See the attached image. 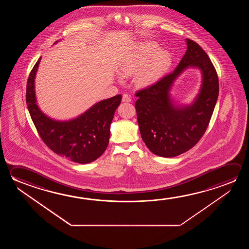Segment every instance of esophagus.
Listing matches in <instances>:
<instances>
[{"label": "esophagus", "instance_id": "34e87169", "mask_svg": "<svg viewBox=\"0 0 249 249\" xmlns=\"http://www.w3.org/2000/svg\"><path fill=\"white\" fill-rule=\"evenodd\" d=\"M123 102H130L131 97L130 95H128L127 94H124L123 95Z\"/></svg>", "mask_w": 249, "mask_h": 249}]
</instances>
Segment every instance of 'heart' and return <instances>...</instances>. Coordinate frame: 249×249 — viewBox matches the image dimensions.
Segmentation results:
<instances>
[{
  "mask_svg": "<svg viewBox=\"0 0 249 249\" xmlns=\"http://www.w3.org/2000/svg\"><path fill=\"white\" fill-rule=\"evenodd\" d=\"M157 47L154 43H147L142 50L128 58L122 67L121 72L124 76L136 75L138 84L147 86L156 82L167 70L170 56L165 51L155 53ZM149 60L151 61L150 62ZM149 65L145 68L148 61Z\"/></svg>",
  "mask_w": 249,
  "mask_h": 249,
  "instance_id": "heart-1",
  "label": "heart"
}]
</instances>
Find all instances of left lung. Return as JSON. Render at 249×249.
<instances>
[{"instance_id": "1", "label": "left lung", "mask_w": 249, "mask_h": 249, "mask_svg": "<svg viewBox=\"0 0 249 249\" xmlns=\"http://www.w3.org/2000/svg\"><path fill=\"white\" fill-rule=\"evenodd\" d=\"M188 50L174 72L135 93V109L143 142L155 155L175 157L196 146L208 128L219 95L215 68L198 43L187 39ZM188 66L203 72L200 94L191 107L176 108L169 89L176 77Z\"/></svg>"}]
</instances>
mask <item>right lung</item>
I'll return each mask as SVG.
<instances>
[{"mask_svg":"<svg viewBox=\"0 0 249 249\" xmlns=\"http://www.w3.org/2000/svg\"><path fill=\"white\" fill-rule=\"evenodd\" d=\"M41 58L30 71L26 102L31 119L42 142L58 155L73 162L89 163L106 150L111 122L122 102V94L96 103L86 113L70 122H55L38 108L35 94V77Z\"/></svg>","mask_w":249,"mask_h":249,"instance_id":"right-lung-1","label":"right lung"}]
</instances>
